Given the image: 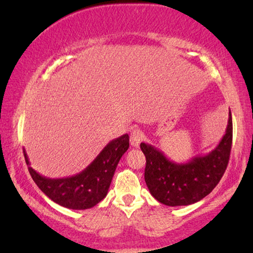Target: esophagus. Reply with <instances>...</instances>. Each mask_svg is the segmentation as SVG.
Segmentation results:
<instances>
[{
  "label": "esophagus",
  "instance_id": "1",
  "mask_svg": "<svg viewBox=\"0 0 253 253\" xmlns=\"http://www.w3.org/2000/svg\"><path fill=\"white\" fill-rule=\"evenodd\" d=\"M144 139L143 132L139 129L132 130V132L130 134V144L132 145L133 147H139V145Z\"/></svg>",
  "mask_w": 253,
  "mask_h": 253
}]
</instances>
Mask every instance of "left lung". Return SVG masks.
Listing matches in <instances>:
<instances>
[{
  "label": "left lung",
  "instance_id": "1",
  "mask_svg": "<svg viewBox=\"0 0 253 253\" xmlns=\"http://www.w3.org/2000/svg\"><path fill=\"white\" fill-rule=\"evenodd\" d=\"M233 141V120L229 112L226 133L219 145L206 155H197L177 164L150 144H140L146 158L145 182L151 195L167 206L195 204L217 185L229 161Z\"/></svg>",
  "mask_w": 253,
  "mask_h": 253
}]
</instances>
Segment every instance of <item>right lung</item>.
Here are the masks:
<instances>
[{
	"instance_id": "1",
	"label": "right lung",
	"mask_w": 253,
	"mask_h": 253,
	"mask_svg": "<svg viewBox=\"0 0 253 253\" xmlns=\"http://www.w3.org/2000/svg\"><path fill=\"white\" fill-rule=\"evenodd\" d=\"M129 148V134L113 139L98 157L77 175L64 178H48L30 166L25 150L26 165L39 189L58 205L71 210H87L107 196L120 159Z\"/></svg>"
}]
</instances>
